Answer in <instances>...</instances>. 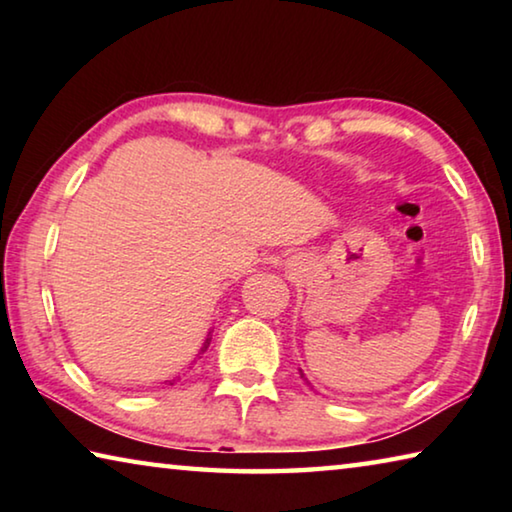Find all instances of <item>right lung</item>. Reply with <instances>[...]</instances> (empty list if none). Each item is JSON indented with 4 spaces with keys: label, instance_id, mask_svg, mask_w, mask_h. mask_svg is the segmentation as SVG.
<instances>
[{
    "label": "right lung",
    "instance_id": "add662e5",
    "mask_svg": "<svg viewBox=\"0 0 512 512\" xmlns=\"http://www.w3.org/2000/svg\"><path fill=\"white\" fill-rule=\"evenodd\" d=\"M207 345H210V339H207V341H205V345H203V350H201V352H205V350H207Z\"/></svg>",
    "mask_w": 512,
    "mask_h": 512
}]
</instances>
